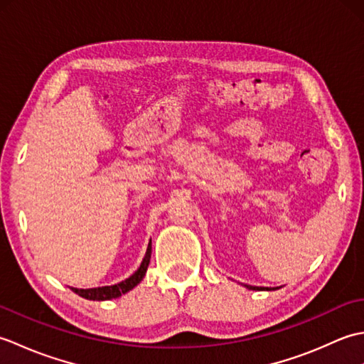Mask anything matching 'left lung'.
Instances as JSON below:
<instances>
[{"label":"left lung","mask_w":364,"mask_h":364,"mask_svg":"<svg viewBox=\"0 0 364 364\" xmlns=\"http://www.w3.org/2000/svg\"><path fill=\"white\" fill-rule=\"evenodd\" d=\"M247 289H252V291H274V289H278V288H261V286H250V284H244Z\"/></svg>","instance_id":"obj_1"}]
</instances>
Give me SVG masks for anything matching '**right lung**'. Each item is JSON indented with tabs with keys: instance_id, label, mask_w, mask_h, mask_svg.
<instances>
[{
	"instance_id": "obj_1",
	"label": "right lung",
	"mask_w": 364,
	"mask_h": 364,
	"mask_svg": "<svg viewBox=\"0 0 364 364\" xmlns=\"http://www.w3.org/2000/svg\"><path fill=\"white\" fill-rule=\"evenodd\" d=\"M150 258H151V239L149 242V247H146L145 257L141 262V266L136 270V272L128 277L127 280H123L117 284H111V286H100V288H90V289H78V288H70L73 292L78 294L82 299L87 300H97V301H103V300H111V299H117L123 294H127L133 288L142 282V278L145 277L146 269H149L150 264Z\"/></svg>"
}]
</instances>
